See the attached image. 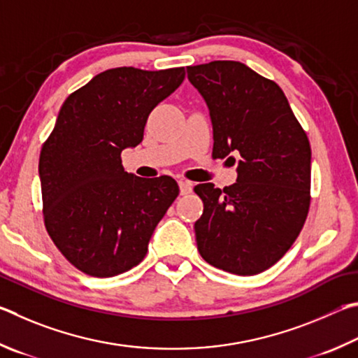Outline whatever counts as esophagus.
I'll return each instance as SVG.
<instances>
[{
    "label": "esophagus",
    "mask_w": 358,
    "mask_h": 358,
    "mask_svg": "<svg viewBox=\"0 0 358 358\" xmlns=\"http://www.w3.org/2000/svg\"><path fill=\"white\" fill-rule=\"evenodd\" d=\"M192 189H193V187H192V182H189V180H179L180 195H189Z\"/></svg>",
    "instance_id": "1"
}]
</instances>
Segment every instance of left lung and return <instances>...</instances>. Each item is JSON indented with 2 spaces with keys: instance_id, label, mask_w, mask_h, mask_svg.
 Wrapping results in <instances>:
<instances>
[{
  "instance_id": "1",
  "label": "left lung",
  "mask_w": 358,
  "mask_h": 358,
  "mask_svg": "<svg viewBox=\"0 0 358 358\" xmlns=\"http://www.w3.org/2000/svg\"><path fill=\"white\" fill-rule=\"evenodd\" d=\"M209 108L215 159L241 155L234 185L199 184L204 210L195 223L206 262L256 275L283 258L310 209L311 148L275 81L239 61L187 67Z\"/></svg>"
}]
</instances>
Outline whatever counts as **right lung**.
Segmentation results:
<instances>
[{"label":"right lung","mask_w":358,"mask_h":358,"mask_svg":"<svg viewBox=\"0 0 358 358\" xmlns=\"http://www.w3.org/2000/svg\"><path fill=\"white\" fill-rule=\"evenodd\" d=\"M184 78V67L108 69L62 103L39 159L43 222L83 273L115 277L140 264L178 198L169 176L143 179L124 171L121 152L143 141L149 113Z\"/></svg>","instance_id":"1"}]
</instances>
